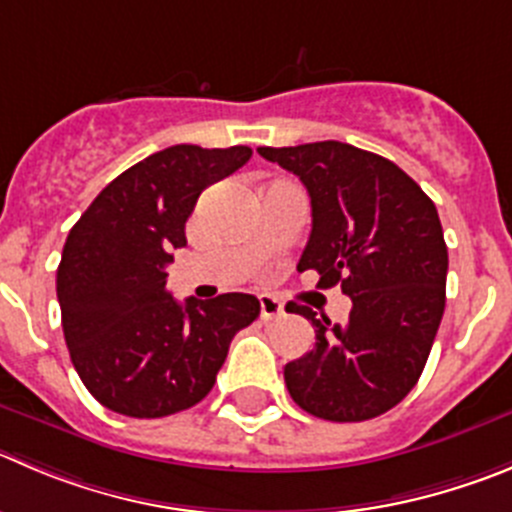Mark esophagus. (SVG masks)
I'll return each mask as SVG.
<instances>
[{"mask_svg":"<svg viewBox=\"0 0 512 512\" xmlns=\"http://www.w3.org/2000/svg\"><path fill=\"white\" fill-rule=\"evenodd\" d=\"M260 315H262V321L278 318V315H283V303H280L275 295H260Z\"/></svg>","mask_w":512,"mask_h":512,"instance_id":"esophagus-1","label":"esophagus"}]
</instances>
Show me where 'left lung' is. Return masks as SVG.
Segmentation results:
<instances>
[{
    "label": "left lung",
    "mask_w": 512,
    "mask_h": 512,
    "mask_svg": "<svg viewBox=\"0 0 512 512\" xmlns=\"http://www.w3.org/2000/svg\"><path fill=\"white\" fill-rule=\"evenodd\" d=\"M308 189L313 229L298 270L341 285L353 308L338 326L288 305L315 328V346L285 366L300 409L364 422L396 407L422 376L444 313L447 245L437 207L394 161L341 141L257 148Z\"/></svg>",
    "instance_id": "1"
}]
</instances>
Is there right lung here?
I'll return each mask as SVG.
<instances>
[{"mask_svg":"<svg viewBox=\"0 0 512 512\" xmlns=\"http://www.w3.org/2000/svg\"><path fill=\"white\" fill-rule=\"evenodd\" d=\"M250 156L247 146L191 143L156 151L116 176L70 229L57 267L62 331L80 381L111 412L159 419L199 404L234 333L260 315L255 295L181 305L166 290L199 194Z\"/></svg>","mask_w":512,"mask_h":512,"instance_id":"obj_1","label":"right lung"}]
</instances>
